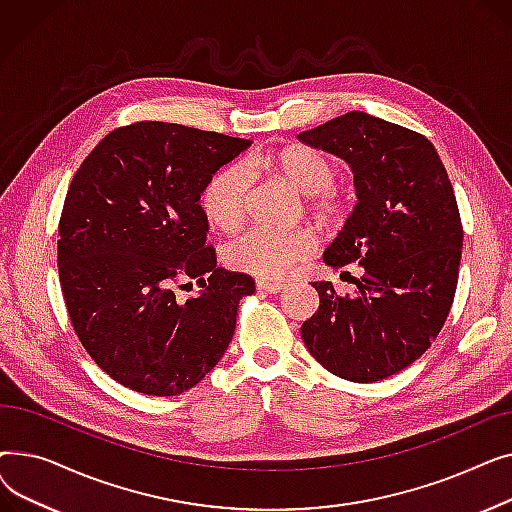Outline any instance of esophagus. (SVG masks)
Wrapping results in <instances>:
<instances>
[{"label": "esophagus", "instance_id": "34e87169", "mask_svg": "<svg viewBox=\"0 0 512 512\" xmlns=\"http://www.w3.org/2000/svg\"><path fill=\"white\" fill-rule=\"evenodd\" d=\"M257 290H265V292L276 294V292L286 290V284H282V282H270V280H257Z\"/></svg>", "mask_w": 512, "mask_h": 512}]
</instances>
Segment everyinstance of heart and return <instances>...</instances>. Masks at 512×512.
Here are the masks:
<instances>
[{"instance_id": "b5f03b06", "label": "heart", "mask_w": 512, "mask_h": 512, "mask_svg": "<svg viewBox=\"0 0 512 512\" xmlns=\"http://www.w3.org/2000/svg\"><path fill=\"white\" fill-rule=\"evenodd\" d=\"M259 168H272L297 191L313 195V207L324 218H332L340 211L342 201L332 191L334 161L313 147L294 145L274 153H253L245 159V166L228 164L205 182L199 205L213 228L232 232L245 222L251 188L249 170ZM315 249L317 238L307 228L255 226L228 242L224 259L236 272L278 280L288 276L294 265L311 257Z\"/></svg>"}]
</instances>
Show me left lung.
<instances>
[{
	"label": "left lung",
	"instance_id": "8db88e82",
	"mask_svg": "<svg viewBox=\"0 0 512 512\" xmlns=\"http://www.w3.org/2000/svg\"><path fill=\"white\" fill-rule=\"evenodd\" d=\"M299 141L351 166L357 205L324 261L365 270L353 297L313 282L319 309L301 328L303 342L338 378L380 382L417 361L450 313L463 247L450 178L423 134L365 112L305 130Z\"/></svg>",
	"mask_w": 512,
	"mask_h": 512
}]
</instances>
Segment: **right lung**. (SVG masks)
<instances>
[{"mask_svg": "<svg viewBox=\"0 0 512 512\" xmlns=\"http://www.w3.org/2000/svg\"><path fill=\"white\" fill-rule=\"evenodd\" d=\"M249 145L147 120L112 130L76 170L60 218V284L78 340L118 384L176 396L224 357L255 280L218 267L199 197ZM193 279L202 292L180 300Z\"/></svg>", "mask_w": 512, "mask_h": 512, "instance_id": "add662e5", "label": "right lung"}]
</instances>
